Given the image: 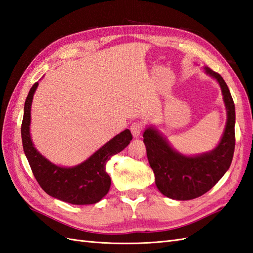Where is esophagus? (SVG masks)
Returning <instances> with one entry per match:
<instances>
[{
    "instance_id": "1",
    "label": "esophagus",
    "mask_w": 253,
    "mask_h": 253,
    "mask_svg": "<svg viewBox=\"0 0 253 253\" xmlns=\"http://www.w3.org/2000/svg\"><path fill=\"white\" fill-rule=\"evenodd\" d=\"M142 127H143V125H142V123H140V122H136V123L131 124L130 130H131L132 136L135 138H138L139 136H140V133L142 131Z\"/></svg>"
}]
</instances>
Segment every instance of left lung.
Returning <instances> with one entry per match:
<instances>
[{
	"label": "left lung",
	"mask_w": 253,
	"mask_h": 253,
	"mask_svg": "<svg viewBox=\"0 0 253 253\" xmlns=\"http://www.w3.org/2000/svg\"><path fill=\"white\" fill-rule=\"evenodd\" d=\"M207 75L218 83L226 107V125L217 146L206 153L185 155L171 148L157 128L149 126L143 132L149 164L161 193L174 200H191L208 192L228 170L235 150V104L226 83L208 66Z\"/></svg>",
	"instance_id": "left-lung-1"
}]
</instances>
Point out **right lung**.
Here are the masks:
<instances>
[{"instance_id":"obj_1","label":"right lung","mask_w":253,"mask_h":253,"mask_svg":"<svg viewBox=\"0 0 253 253\" xmlns=\"http://www.w3.org/2000/svg\"><path fill=\"white\" fill-rule=\"evenodd\" d=\"M38 84L36 83L32 85L27 95L21 123L24 152L38 184L47 195L64 202L77 206L99 202L111 187V178L105 169L106 162L130 143V130L125 129L118 133L76 166L65 168L52 163L35 148L30 136L31 104Z\"/></svg>"}]
</instances>
